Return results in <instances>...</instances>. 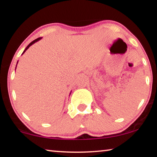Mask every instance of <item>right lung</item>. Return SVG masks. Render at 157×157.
<instances>
[{"label": "right lung", "mask_w": 157, "mask_h": 157, "mask_svg": "<svg viewBox=\"0 0 157 157\" xmlns=\"http://www.w3.org/2000/svg\"><path fill=\"white\" fill-rule=\"evenodd\" d=\"M42 39V37H39V38H37L36 39H35V40H34L33 41H32L31 42V43L30 44H29L28 45V46H27V47H26L25 48V49L24 50V51H23V53H22V55L23 54V53H24L25 51H26V50H27L28 48H30L31 46H32V45H33V44H34V43H36V42H37V41H39V40H41V39ZM17 63H18V62H17ZM16 68H17V66H16ZM71 93H70V95H71Z\"/></svg>", "instance_id": "add662e5"}]
</instances>
